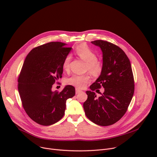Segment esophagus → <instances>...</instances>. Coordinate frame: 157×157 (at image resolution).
Segmentation results:
<instances>
[{
    "label": "esophagus",
    "mask_w": 157,
    "mask_h": 157,
    "mask_svg": "<svg viewBox=\"0 0 157 157\" xmlns=\"http://www.w3.org/2000/svg\"><path fill=\"white\" fill-rule=\"evenodd\" d=\"M82 91L81 90H79V89H78V88H76V94H78L79 93H80V92H81Z\"/></svg>",
    "instance_id": "1"
}]
</instances>
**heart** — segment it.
<instances>
[{"label":"heart","mask_w":157,"mask_h":157,"mask_svg":"<svg viewBox=\"0 0 157 157\" xmlns=\"http://www.w3.org/2000/svg\"><path fill=\"white\" fill-rule=\"evenodd\" d=\"M76 54L81 59L86 62V70L88 71L94 76H97L102 70V62L97 59L96 53L88 46L81 45L76 48ZM71 55L69 54L65 57L63 61V68L64 70H67L69 68L70 62L71 60ZM90 81L88 74H73L71 77L66 79V83L79 88H84Z\"/></svg>","instance_id":"b5f03b06"}]
</instances>
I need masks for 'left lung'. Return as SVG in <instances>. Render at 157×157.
<instances>
[{"label":"left lung","mask_w":157,"mask_h":157,"mask_svg":"<svg viewBox=\"0 0 157 157\" xmlns=\"http://www.w3.org/2000/svg\"><path fill=\"white\" fill-rule=\"evenodd\" d=\"M103 54L100 76L86 91L83 108L87 118L101 126H109L120 120L127 111L134 92V79L128 56L118 46L108 41L91 42ZM101 87L105 92L97 98L94 92Z\"/></svg>","instance_id":"obj_1"}]
</instances>
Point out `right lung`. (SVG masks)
Masks as SVG:
<instances>
[{
  "mask_svg": "<svg viewBox=\"0 0 157 157\" xmlns=\"http://www.w3.org/2000/svg\"><path fill=\"white\" fill-rule=\"evenodd\" d=\"M72 48L61 42H50L33 48L26 56L18 79L21 104L28 116L38 124L48 126L63 117L65 103L75 95V88L66 86L53 92V85L62 77L63 61Z\"/></svg>",
  "mask_w": 157,
  "mask_h": 157,
  "instance_id": "1",
  "label": "right lung"
}]
</instances>
